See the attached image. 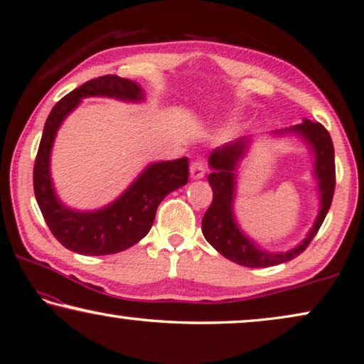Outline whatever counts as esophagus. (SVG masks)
Wrapping results in <instances>:
<instances>
[{
	"label": "esophagus",
	"mask_w": 364,
	"mask_h": 364,
	"mask_svg": "<svg viewBox=\"0 0 364 364\" xmlns=\"http://www.w3.org/2000/svg\"><path fill=\"white\" fill-rule=\"evenodd\" d=\"M206 172V164L203 161H193L190 164V177L192 178H203Z\"/></svg>",
	"instance_id": "obj_1"
}]
</instances>
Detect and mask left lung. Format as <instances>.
Here are the masks:
<instances>
[{
	"instance_id": "1",
	"label": "left lung",
	"mask_w": 364,
	"mask_h": 364,
	"mask_svg": "<svg viewBox=\"0 0 364 364\" xmlns=\"http://www.w3.org/2000/svg\"><path fill=\"white\" fill-rule=\"evenodd\" d=\"M297 136L309 146L314 155V176L318 186V209L314 227L307 237L292 250L284 252H270L260 247L241 230L238 220L235 218V196H237V176L241 159L246 156L251 145V137H241L233 142L218 146L209 155V166L213 172L208 176V182L213 188V203L201 222L203 235L209 245L222 256L235 264L252 269H264L297 257L307 250L310 241L320 230L324 218L331 208L336 187V164H334V145L329 132L320 123L304 119V123L275 131L273 136Z\"/></svg>"
}]
</instances>
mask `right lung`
<instances>
[{
	"label": "right lung",
	"mask_w": 364,
	"mask_h": 364,
	"mask_svg": "<svg viewBox=\"0 0 364 364\" xmlns=\"http://www.w3.org/2000/svg\"><path fill=\"white\" fill-rule=\"evenodd\" d=\"M86 97L144 102L145 92L136 81L105 75L57 102L44 123L33 168V188L43 218L60 245L82 256H107L134 246L150 232L159 203L187 183L188 158L150 163L117 200L100 209L80 211L65 206L50 177V151L63 119Z\"/></svg>",
	"instance_id": "obj_1"
}]
</instances>
